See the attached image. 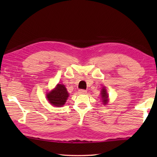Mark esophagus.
<instances>
[{
  "instance_id": "34e87169",
  "label": "esophagus",
  "mask_w": 157,
  "mask_h": 157,
  "mask_svg": "<svg viewBox=\"0 0 157 157\" xmlns=\"http://www.w3.org/2000/svg\"><path fill=\"white\" fill-rule=\"evenodd\" d=\"M87 92L85 90H79V94H86Z\"/></svg>"
}]
</instances>
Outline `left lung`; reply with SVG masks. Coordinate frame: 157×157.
Instances as JSON below:
<instances>
[{
  "instance_id": "obj_1",
  "label": "left lung",
  "mask_w": 157,
  "mask_h": 157,
  "mask_svg": "<svg viewBox=\"0 0 157 157\" xmlns=\"http://www.w3.org/2000/svg\"><path fill=\"white\" fill-rule=\"evenodd\" d=\"M101 94V98H102V101L103 105H105L106 104H107V102L109 101V96H108L107 92H106V90L105 89V87L102 88Z\"/></svg>"
}]
</instances>
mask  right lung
<instances>
[{"instance_id": "1", "label": "right lung", "mask_w": 157, "mask_h": 157, "mask_svg": "<svg viewBox=\"0 0 157 157\" xmlns=\"http://www.w3.org/2000/svg\"><path fill=\"white\" fill-rule=\"evenodd\" d=\"M69 97V93L65 85L58 84L52 91L46 94V98L52 105L62 106L65 104Z\"/></svg>"}]
</instances>
